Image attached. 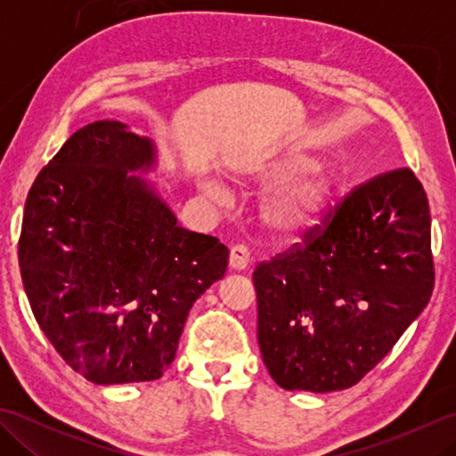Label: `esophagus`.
Wrapping results in <instances>:
<instances>
[{"label": "esophagus", "mask_w": 456, "mask_h": 456, "mask_svg": "<svg viewBox=\"0 0 456 456\" xmlns=\"http://www.w3.org/2000/svg\"><path fill=\"white\" fill-rule=\"evenodd\" d=\"M250 253L245 245H235L229 253V266L233 270H245L248 266Z\"/></svg>", "instance_id": "obj_1"}]
</instances>
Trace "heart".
<instances>
[{"mask_svg":"<svg viewBox=\"0 0 456 456\" xmlns=\"http://www.w3.org/2000/svg\"><path fill=\"white\" fill-rule=\"evenodd\" d=\"M322 167V157L305 147L294 144L273 157L245 164L239 182L253 188H273L260 208L268 233L276 239H289L304 233L319 221L337 193V180ZM200 188L216 203H229L231 191L217 178H201Z\"/></svg>","mask_w":456,"mask_h":456,"instance_id":"b5f03b06","label":"heart"}]
</instances>
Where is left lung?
<instances>
[{
    "instance_id": "1",
    "label": "left lung",
    "mask_w": 456,
    "mask_h": 456,
    "mask_svg": "<svg viewBox=\"0 0 456 456\" xmlns=\"http://www.w3.org/2000/svg\"><path fill=\"white\" fill-rule=\"evenodd\" d=\"M263 361L284 390L354 386L428 305L429 201L410 168L353 190L325 223L253 274Z\"/></svg>"
}]
</instances>
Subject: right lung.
Here are the masks:
<instances>
[{
    "instance_id": "obj_1",
    "label": "right lung",
    "mask_w": 456,
    "mask_h": 456,
    "mask_svg": "<svg viewBox=\"0 0 456 456\" xmlns=\"http://www.w3.org/2000/svg\"><path fill=\"white\" fill-rule=\"evenodd\" d=\"M152 139L103 119L68 139L28 191L19 266L38 327L94 384L159 380L229 248L178 225ZM138 176L134 177V174Z\"/></svg>"
}]
</instances>
